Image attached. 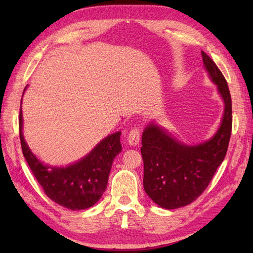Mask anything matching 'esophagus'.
Instances as JSON below:
<instances>
[{"mask_svg":"<svg viewBox=\"0 0 253 253\" xmlns=\"http://www.w3.org/2000/svg\"><path fill=\"white\" fill-rule=\"evenodd\" d=\"M127 140L130 146H137V144H139V141H140V129L138 127H133L129 133H128Z\"/></svg>","mask_w":253,"mask_h":253,"instance_id":"obj_1","label":"esophagus"}]
</instances>
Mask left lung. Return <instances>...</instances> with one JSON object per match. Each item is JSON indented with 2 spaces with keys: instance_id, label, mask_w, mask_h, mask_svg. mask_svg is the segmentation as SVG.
Masks as SVG:
<instances>
[{
  "instance_id": "obj_1",
  "label": "left lung",
  "mask_w": 253,
  "mask_h": 253,
  "mask_svg": "<svg viewBox=\"0 0 253 253\" xmlns=\"http://www.w3.org/2000/svg\"><path fill=\"white\" fill-rule=\"evenodd\" d=\"M201 55L225 103L215 135L198 146H186L152 123L142 133L144 191L158 206L168 210L188 206L207 189L226 155L232 135V98L227 82L211 57L203 51Z\"/></svg>"
}]
</instances>
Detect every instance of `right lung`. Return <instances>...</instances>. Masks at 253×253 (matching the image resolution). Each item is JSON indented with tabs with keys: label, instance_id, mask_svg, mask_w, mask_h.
Here are the masks:
<instances>
[{
	"label": "right lung",
	"instance_id": "add662e5",
	"mask_svg": "<svg viewBox=\"0 0 253 253\" xmlns=\"http://www.w3.org/2000/svg\"><path fill=\"white\" fill-rule=\"evenodd\" d=\"M21 130L20 110L19 138L23 154L32 174L51 200L74 211L88 209L99 201L106 189L113 161L122 151L121 131L107 136L78 162L66 168H52L40 162L30 151Z\"/></svg>",
	"mask_w": 253,
	"mask_h": 253
}]
</instances>
